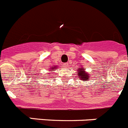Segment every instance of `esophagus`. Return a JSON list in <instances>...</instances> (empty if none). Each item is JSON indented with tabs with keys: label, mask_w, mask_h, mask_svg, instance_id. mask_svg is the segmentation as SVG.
Listing matches in <instances>:
<instances>
[{
	"label": "esophagus",
	"mask_w": 128,
	"mask_h": 128,
	"mask_svg": "<svg viewBox=\"0 0 128 128\" xmlns=\"http://www.w3.org/2000/svg\"><path fill=\"white\" fill-rule=\"evenodd\" d=\"M68 64H69L68 63H64V64H63V66H64L65 68H68V66H69Z\"/></svg>",
	"instance_id": "obj_1"
}]
</instances>
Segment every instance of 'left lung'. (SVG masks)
<instances>
[{
  "label": "left lung",
  "instance_id": "8db88e82",
  "mask_svg": "<svg viewBox=\"0 0 128 128\" xmlns=\"http://www.w3.org/2000/svg\"><path fill=\"white\" fill-rule=\"evenodd\" d=\"M84 69L82 68H79V74H77L78 75V77H79L82 80H88L89 79V77H90V75H88V74L84 72V71L83 70Z\"/></svg>",
  "mask_w": 128,
  "mask_h": 128
}]
</instances>
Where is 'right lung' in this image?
<instances>
[{
    "label": "right lung",
    "mask_w": 128,
    "mask_h": 128,
    "mask_svg": "<svg viewBox=\"0 0 128 128\" xmlns=\"http://www.w3.org/2000/svg\"><path fill=\"white\" fill-rule=\"evenodd\" d=\"M54 68H55V67H54ZM51 71H53V70H51Z\"/></svg>",
    "instance_id": "right-lung-1"
}]
</instances>
